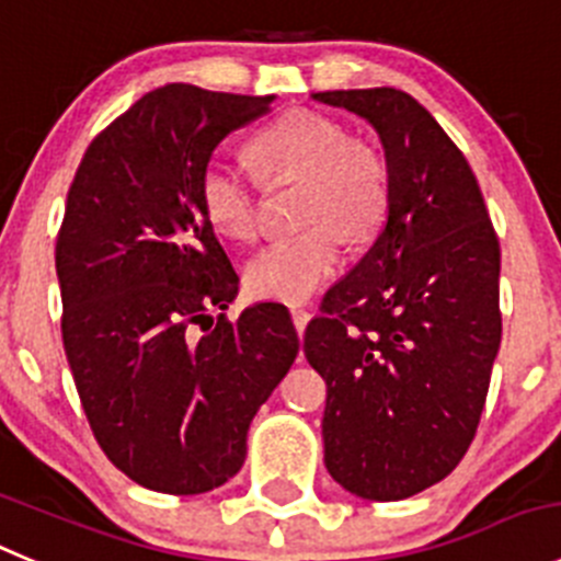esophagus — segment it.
I'll return each instance as SVG.
<instances>
[{"label": "esophagus", "mask_w": 561, "mask_h": 561, "mask_svg": "<svg viewBox=\"0 0 561 561\" xmlns=\"http://www.w3.org/2000/svg\"><path fill=\"white\" fill-rule=\"evenodd\" d=\"M291 322H295L297 333L302 335V330H306V324L311 322V311H308L306 306H291Z\"/></svg>", "instance_id": "obj_1"}]
</instances>
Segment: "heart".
I'll list each match as a JSON object with an SVG mask.
<instances>
[{
    "instance_id": "obj_1",
    "label": "heart",
    "mask_w": 561,
    "mask_h": 561,
    "mask_svg": "<svg viewBox=\"0 0 561 561\" xmlns=\"http://www.w3.org/2000/svg\"><path fill=\"white\" fill-rule=\"evenodd\" d=\"M250 157L266 181H302L297 220L302 231L264 244L244 264V286L259 300L302 302L339 272L344 237L369 239L388 211V168L375 148L313 110L277 117L253 142ZM201 206L222 237L248 242L259 231V186L228 159L201 173Z\"/></svg>"
}]
</instances>
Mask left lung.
<instances>
[{"instance_id": "left-lung-1", "label": "left lung", "mask_w": 561, "mask_h": 561, "mask_svg": "<svg viewBox=\"0 0 561 561\" xmlns=\"http://www.w3.org/2000/svg\"><path fill=\"white\" fill-rule=\"evenodd\" d=\"M313 99L375 126L391 186L380 237L302 339L328 382L324 466L360 499L399 501L449 477L477 435L501 344L499 237L471 164L413 95Z\"/></svg>"}]
</instances>
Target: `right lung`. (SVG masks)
Listing matches in <instances>:
<instances>
[{
	"instance_id": "add662e5",
	"label": "right lung",
	"mask_w": 561,
	"mask_h": 561,
	"mask_svg": "<svg viewBox=\"0 0 561 561\" xmlns=\"http://www.w3.org/2000/svg\"><path fill=\"white\" fill-rule=\"evenodd\" d=\"M270 101L151 90L93 137L68 190L55 253L68 366L101 451L159 493H206L242 468L250 421L300 350L277 302L222 313L239 275L197 190L220 140Z\"/></svg>"
}]
</instances>
